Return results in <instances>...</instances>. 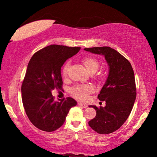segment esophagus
<instances>
[{"instance_id": "obj_1", "label": "esophagus", "mask_w": 157, "mask_h": 157, "mask_svg": "<svg viewBox=\"0 0 157 157\" xmlns=\"http://www.w3.org/2000/svg\"><path fill=\"white\" fill-rule=\"evenodd\" d=\"M78 106H81V107H83V108H86V107L88 106L86 104H83V103H81V102H78Z\"/></svg>"}]
</instances>
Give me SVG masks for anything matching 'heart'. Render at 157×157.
<instances>
[{"instance_id": "1", "label": "heart", "mask_w": 157, "mask_h": 157, "mask_svg": "<svg viewBox=\"0 0 157 157\" xmlns=\"http://www.w3.org/2000/svg\"><path fill=\"white\" fill-rule=\"evenodd\" d=\"M83 63L86 68L88 71L91 74H94L98 70L99 66V62L95 57L87 56L83 59ZM70 68V61H67L64 64L62 68V74L63 77H66L68 75V69ZM94 88L91 85H76L70 89V93L75 98L80 100H86L89 95L94 92Z\"/></svg>"}]
</instances>
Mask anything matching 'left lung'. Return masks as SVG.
I'll use <instances>...</instances> for the list:
<instances>
[{"instance_id": "1", "label": "left lung", "mask_w": 157, "mask_h": 157, "mask_svg": "<svg viewBox=\"0 0 157 157\" xmlns=\"http://www.w3.org/2000/svg\"><path fill=\"white\" fill-rule=\"evenodd\" d=\"M84 50L104 56L109 64V76L98 95V99L106 102V106H89L96 111V115L89 125L98 134H111L123 125L134 104L136 88L134 70L125 57L110 47H93Z\"/></svg>"}]
</instances>
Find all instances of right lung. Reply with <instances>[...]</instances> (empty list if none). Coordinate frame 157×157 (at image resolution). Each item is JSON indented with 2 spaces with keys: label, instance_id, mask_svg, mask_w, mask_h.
<instances>
[{
  "label": "right lung",
  "instance_id": "obj_1",
  "mask_svg": "<svg viewBox=\"0 0 157 157\" xmlns=\"http://www.w3.org/2000/svg\"><path fill=\"white\" fill-rule=\"evenodd\" d=\"M80 49L51 45L36 52L30 60L21 86L22 101L30 121L38 129L48 132L58 129L70 109L76 105L71 97L55 101L51 90L62 89L61 66Z\"/></svg>",
  "mask_w": 157,
  "mask_h": 157
}]
</instances>
